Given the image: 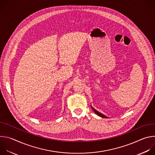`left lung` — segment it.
<instances>
[{
    "mask_svg": "<svg viewBox=\"0 0 155 155\" xmlns=\"http://www.w3.org/2000/svg\"><path fill=\"white\" fill-rule=\"evenodd\" d=\"M91 108H92V109L93 110V111L98 115V116H99V117H102V118H107V117H105V115H104L103 114H101L100 112H97V110H96L94 108H93L92 107H91Z\"/></svg>",
    "mask_w": 155,
    "mask_h": 155,
    "instance_id": "1",
    "label": "left lung"
}]
</instances>
